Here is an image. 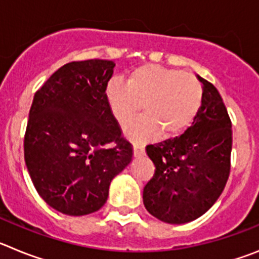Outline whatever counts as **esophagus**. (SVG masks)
Listing matches in <instances>:
<instances>
[{"label":"esophagus","mask_w":259,"mask_h":259,"mask_svg":"<svg viewBox=\"0 0 259 259\" xmlns=\"http://www.w3.org/2000/svg\"><path fill=\"white\" fill-rule=\"evenodd\" d=\"M145 154V146L141 144H135L134 145V155L135 157H141Z\"/></svg>","instance_id":"esophagus-1"}]
</instances>
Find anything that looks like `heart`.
<instances>
[{
	"instance_id": "b5f03b06",
	"label": "heart",
	"mask_w": 259,
	"mask_h": 259,
	"mask_svg": "<svg viewBox=\"0 0 259 259\" xmlns=\"http://www.w3.org/2000/svg\"><path fill=\"white\" fill-rule=\"evenodd\" d=\"M111 115L120 124L141 109L143 116L125 124L132 140L144 141L161 132L163 137L183 134L197 118L202 87L193 75L158 65H143L128 75L127 83L111 79L105 87Z\"/></svg>"
}]
</instances>
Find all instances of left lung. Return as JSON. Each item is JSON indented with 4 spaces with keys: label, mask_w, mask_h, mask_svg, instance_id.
I'll return each mask as SVG.
<instances>
[{
    "label": "left lung",
    "mask_w": 259,
    "mask_h": 259,
    "mask_svg": "<svg viewBox=\"0 0 259 259\" xmlns=\"http://www.w3.org/2000/svg\"><path fill=\"white\" fill-rule=\"evenodd\" d=\"M202 105L183 135L146 153L155 172L143 193L146 210L157 219L183 224L200 218L223 192L231 168L232 124L218 89L203 77Z\"/></svg>",
    "instance_id": "left-lung-1"
}]
</instances>
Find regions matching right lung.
I'll return each instance as SVG.
<instances>
[{
  "label": "right lung",
  "instance_id": "1",
  "mask_svg": "<svg viewBox=\"0 0 259 259\" xmlns=\"http://www.w3.org/2000/svg\"><path fill=\"white\" fill-rule=\"evenodd\" d=\"M115 63L70 62L35 93L24 136V161L41 198L72 217L105 205L111 180L132 161L105 98ZM114 143L111 148H105Z\"/></svg>",
  "mask_w": 259,
  "mask_h": 259
}]
</instances>
